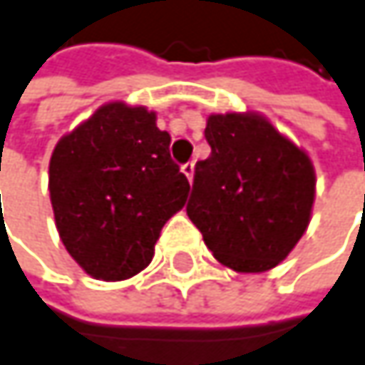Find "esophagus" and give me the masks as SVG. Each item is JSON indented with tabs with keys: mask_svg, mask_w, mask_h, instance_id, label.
<instances>
[{
	"mask_svg": "<svg viewBox=\"0 0 365 365\" xmlns=\"http://www.w3.org/2000/svg\"><path fill=\"white\" fill-rule=\"evenodd\" d=\"M182 171H183V175L192 182V178H194V163L190 160V163H185V165H182Z\"/></svg>",
	"mask_w": 365,
	"mask_h": 365,
	"instance_id": "1",
	"label": "esophagus"
}]
</instances>
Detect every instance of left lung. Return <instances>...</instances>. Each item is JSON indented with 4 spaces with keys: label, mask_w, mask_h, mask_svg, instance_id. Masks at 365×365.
Returning a JSON list of instances; mask_svg holds the SVG:
<instances>
[{
    "label": "left lung",
    "mask_w": 365,
    "mask_h": 365,
    "mask_svg": "<svg viewBox=\"0 0 365 365\" xmlns=\"http://www.w3.org/2000/svg\"><path fill=\"white\" fill-rule=\"evenodd\" d=\"M211 154L194 167L187 217L223 265L276 267L309 225L315 173L309 156L257 115H213Z\"/></svg>",
    "instance_id": "left-lung-1"
}]
</instances>
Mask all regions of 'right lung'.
I'll return each instance as SVG.
<instances>
[{"label":"right lung","mask_w":365,"mask_h":365,"mask_svg":"<svg viewBox=\"0 0 365 365\" xmlns=\"http://www.w3.org/2000/svg\"><path fill=\"white\" fill-rule=\"evenodd\" d=\"M171 135L146 108L113 102L64 135L50 160V198L71 257L100 280H125L154 255L187 198Z\"/></svg>","instance_id":"obj_1"}]
</instances>
